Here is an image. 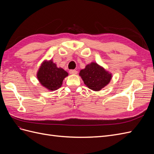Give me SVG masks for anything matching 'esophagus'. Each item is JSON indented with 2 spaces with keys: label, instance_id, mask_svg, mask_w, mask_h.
Returning a JSON list of instances; mask_svg holds the SVG:
<instances>
[{
  "label": "esophagus",
  "instance_id": "1",
  "mask_svg": "<svg viewBox=\"0 0 154 154\" xmlns=\"http://www.w3.org/2000/svg\"><path fill=\"white\" fill-rule=\"evenodd\" d=\"M77 71H76V70H70L69 71V73L71 74H77Z\"/></svg>",
  "mask_w": 154,
  "mask_h": 154
}]
</instances>
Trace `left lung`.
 <instances>
[{
	"label": "left lung",
	"instance_id": "1",
	"mask_svg": "<svg viewBox=\"0 0 154 154\" xmlns=\"http://www.w3.org/2000/svg\"><path fill=\"white\" fill-rule=\"evenodd\" d=\"M80 76L88 88L94 91H99L109 83L112 74L95 62H92L82 69Z\"/></svg>",
	"mask_w": 154,
	"mask_h": 154
}]
</instances>
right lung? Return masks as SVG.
Returning <instances> with one entry per match:
<instances>
[{
	"label": "right lung",
	"mask_w": 154,
	"mask_h": 154,
	"mask_svg": "<svg viewBox=\"0 0 154 154\" xmlns=\"http://www.w3.org/2000/svg\"><path fill=\"white\" fill-rule=\"evenodd\" d=\"M36 75L42 85L51 91H54L62 86L63 80L68 76V73L62 68H58L51 60L41 64Z\"/></svg>",
	"instance_id": "obj_1"
}]
</instances>
